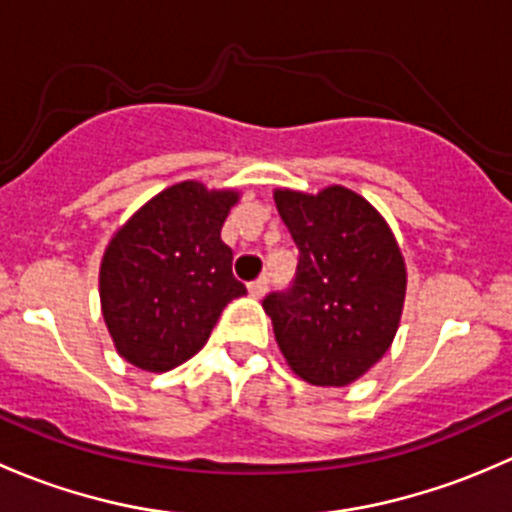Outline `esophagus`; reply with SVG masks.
<instances>
[{
  "label": "esophagus",
  "instance_id": "34e87169",
  "mask_svg": "<svg viewBox=\"0 0 512 512\" xmlns=\"http://www.w3.org/2000/svg\"><path fill=\"white\" fill-rule=\"evenodd\" d=\"M267 287H270V280H267V277H260V280H255V282H250V285H247V292H250L252 297L260 299L262 294L267 292Z\"/></svg>",
  "mask_w": 512,
  "mask_h": 512
}]
</instances>
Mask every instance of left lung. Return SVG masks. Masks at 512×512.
Instances as JSON below:
<instances>
[{
  "instance_id": "left-lung-1",
  "label": "left lung",
  "mask_w": 512,
  "mask_h": 512,
  "mask_svg": "<svg viewBox=\"0 0 512 512\" xmlns=\"http://www.w3.org/2000/svg\"><path fill=\"white\" fill-rule=\"evenodd\" d=\"M275 205L299 250L285 292L262 299L280 352L314 386H347L389 352L406 297L394 232L354 190L277 188Z\"/></svg>"
}]
</instances>
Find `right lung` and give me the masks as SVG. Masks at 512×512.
<instances>
[{
    "label": "right lung",
    "instance_id": "add662e5",
    "mask_svg": "<svg viewBox=\"0 0 512 512\" xmlns=\"http://www.w3.org/2000/svg\"><path fill=\"white\" fill-rule=\"evenodd\" d=\"M237 190L198 180L148 200L108 242L101 312L116 352L143 371H170L208 342L227 302L247 292L220 230Z\"/></svg>",
    "mask_w": 512,
    "mask_h": 512
}]
</instances>
